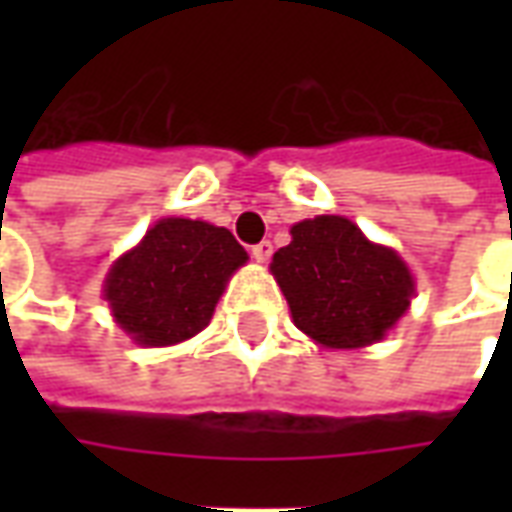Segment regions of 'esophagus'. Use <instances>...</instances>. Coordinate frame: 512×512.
Returning <instances> with one entry per match:
<instances>
[{"instance_id":"obj_1","label":"esophagus","mask_w":512,"mask_h":512,"mask_svg":"<svg viewBox=\"0 0 512 512\" xmlns=\"http://www.w3.org/2000/svg\"><path fill=\"white\" fill-rule=\"evenodd\" d=\"M271 252H274V246H271V241H260V244L252 246V257H255L257 263H268V257H271Z\"/></svg>"}]
</instances>
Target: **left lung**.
<instances>
[{
    "instance_id": "obj_1",
    "label": "left lung",
    "mask_w": 512,
    "mask_h": 512,
    "mask_svg": "<svg viewBox=\"0 0 512 512\" xmlns=\"http://www.w3.org/2000/svg\"><path fill=\"white\" fill-rule=\"evenodd\" d=\"M290 235L271 274L301 332L326 348L384 340L414 296V277L395 249L367 241L345 216L304 219Z\"/></svg>"
}]
</instances>
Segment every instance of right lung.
Wrapping results in <instances>:
<instances>
[{
  "instance_id": "add662e5",
  "label": "right lung",
  "mask_w": 512,
  "mask_h": 512,
  "mask_svg": "<svg viewBox=\"0 0 512 512\" xmlns=\"http://www.w3.org/2000/svg\"><path fill=\"white\" fill-rule=\"evenodd\" d=\"M246 260L244 246L224 227L161 219L109 268L104 299L134 343H183L208 326L227 279Z\"/></svg>"
}]
</instances>
